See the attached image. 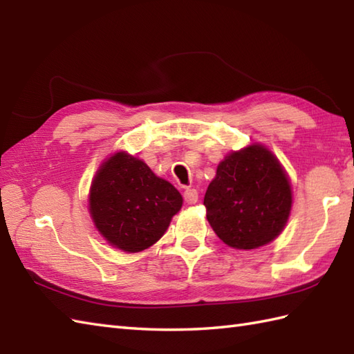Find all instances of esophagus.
Instances as JSON below:
<instances>
[{
	"label": "esophagus",
	"instance_id": "esophagus-1",
	"mask_svg": "<svg viewBox=\"0 0 354 354\" xmlns=\"http://www.w3.org/2000/svg\"><path fill=\"white\" fill-rule=\"evenodd\" d=\"M198 199H199V194H198V192L194 190V189H185V190H184V201H185L189 205L196 204Z\"/></svg>",
	"mask_w": 354,
	"mask_h": 354
}]
</instances>
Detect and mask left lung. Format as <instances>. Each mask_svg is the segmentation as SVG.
<instances>
[{
    "instance_id": "8db88e82",
    "label": "left lung",
    "mask_w": 354,
    "mask_h": 354,
    "mask_svg": "<svg viewBox=\"0 0 354 354\" xmlns=\"http://www.w3.org/2000/svg\"><path fill=\"white\" fill-rule=\"evenodd\" d=\"M204 205L221 240L254 250L280 234L290 213L292 192L277 158L263 146L232 152L217 165Z\"/></svg>"
}]
</instances>
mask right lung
<instances>
[{
    "instance_id": "add662e5",
    "label": "right lung",
    "mask_w": 354,
    "mask_h": 354,
    "mask_svg": "<svg viewBox=\"0 0 354 354\" xmlns=\"http://www.w3.org/2000/svg\"><path fill=\"white\" fill-rule=\"evenodd\" d=\"M183 196L135 156L118 152L103 162L91 185L89 212L111 245L138 252L162 237Z\"/></svg>"
}]
</instances>
